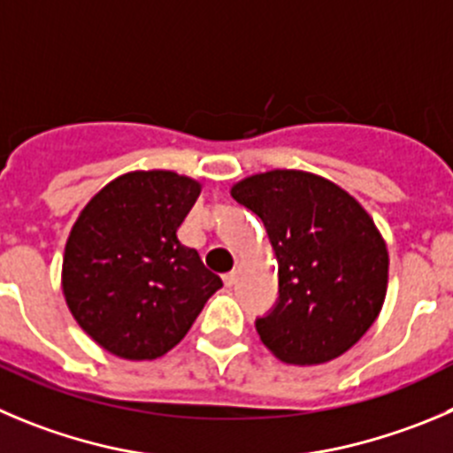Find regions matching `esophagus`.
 <instances>
[{
	"label": "esophagus",
	"instance_id": "1",
	"mask_svg": "<svg viewBox=\"0 0 453 453\" xmlns=\"http://www.w3.org/2000/svg\"><path fill=\"white\" fill-rule=\"evenodd\" d=\"M223 284H226L227 288H232V286L236 284V273H227V274H223Z\"/></svg>",
	"mask_w": 453,
	"mask_h": 453
}]
</instances>
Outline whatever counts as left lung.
<instances>
[{
    "instance_id": "1",
    "label": "left lung",
    "mask_w": 453,
    "mask_h": 453,
    "mask_svg": "<svg viewBox=\"0 0 453 453\" xmlns=\"http://www.w3.org/2000/svg\"><path fill=\"white\" fill-rule=\"evenodd\" d=\"M264 221L279 264V299L255 322L288 365H324L360 342L387 297L388 252L365 207L302 169H273L232 185Z\"/></svg>"
}]
</instances>
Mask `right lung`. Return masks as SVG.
I'll list each match as a JSON object with an SVG mask.
<instances>
[{"label": "right lung", "instance_id": "1", "mask_svg": "<svg viewBox=\"0 0 453 453\" xmlns=\"http://www.w3.org/2000/svg\"><path fill=\"white\" fill-rule=\"evenodd\" d=\"M198 194L201 183L176 172H129L104 185L71 227L66 306L122 360H156L174 349L223 286L176 236Z\"/></svg>", "mask_w": 453, "mask_h": 453}]
</instances>
